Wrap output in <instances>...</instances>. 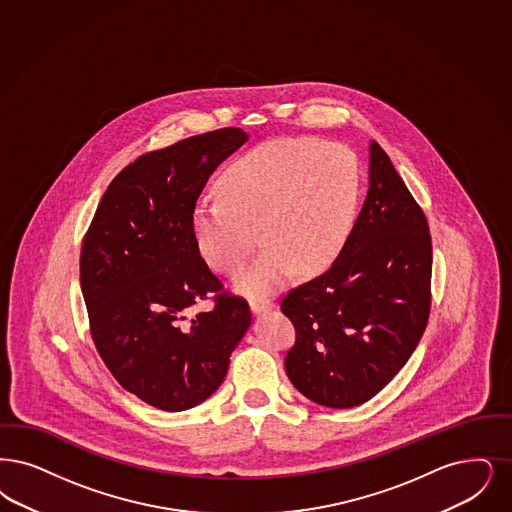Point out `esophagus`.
<instances>
[{
    "mask_svg": "<svg viewBox=\"0 0 512 512\" xmlns=\"http://www.w3.org/2000/svg\"><path fill=\"white\" fill-rule=\"evenodd\" d=\"M249 307H251L253 314H261L268 308H272V301H268V299H249Z\"/></svg>",
    "mask_w": 512,
    "mask_h": 512,
    "instance_id": "obj_1",
    "label": "esophagus"
}]
</instances>
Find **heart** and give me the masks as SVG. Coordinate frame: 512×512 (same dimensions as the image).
Segmentation results:
<instances>
[{
    "label": "heart",
    "mask_w": 512,
    "mask_h": 512,
    "mask_svg": "<svg viewBox=\"0 0 512 512\" xmlns=\"http://www.w3.org/2000/svg\"><path fill=\"white\" fill-rule=\"evenodd\" d=\"M217 200L192 209V232L207 265L232 274L259 246L266 249L236 286L270 295L297 268L324 272L347 246L360 204L362 173L354 152L312 137L259 144L226 165Z\"/></svg>",
    "instance_id": "heart-1"
}]
</instances>
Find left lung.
<instances>
[{
  "instance_id": "1",
  "label": "left lung",
  "mask_w": 512,
  "mask_h": 512,
  "mask_svg": "<svg viewBox=\"0 0 512 512\" xmlns=\"http://www.w3.org/2000/svg\"><path fill=\"white\" fill-rule=\"evenodd\" d=\"M430 274L427 217L387 152L371 143L368 196L347 246L280 305L297 335L286 354L293 387L345 409L389 385L427 328Z\"/></svg>"
}]
</instances>
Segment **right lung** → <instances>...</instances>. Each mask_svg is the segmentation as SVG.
Here are the masks:
<instances>
[{
	"mask_svg": "<svg viewBox=\"0 0 512 512\" xmlns=\"http://www.w3.org/2000/svg\"><path fill=\"white\" fill-rule=\"evenodd\" d=\"M240 127L194 135L125 165L83 236L89 333L114 379L146 404L184 411L221 387L251 324L246 299L202 259L192 209L209 175L246 143ZM202 300L214 307L188 317Z\"/></svg>",
	"mask_w": 512,
	"mask_h": 512,
	"instance_id": "right-lung-1",
	"label": "right lung"
}]
</instances>
